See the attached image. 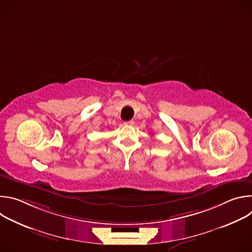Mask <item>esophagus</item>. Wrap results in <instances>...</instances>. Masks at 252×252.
<instances>
[{
	"mask_svg": "<svg viewBox=\"0 0 252 252\" xmlns=\"http://www.w3.org/2000/svg\"><path fill=\"white\" fill-rule=\"evenodd\" d=\"M133 124H134L133 121H128V122H126V123H125L126 126H133Z\"/></svg>",
	"mask_w": 252,
	"mask_h": 252,
	"instance_id": "esophagus-1",
	"label": "esophagus"
}]
</instances>
